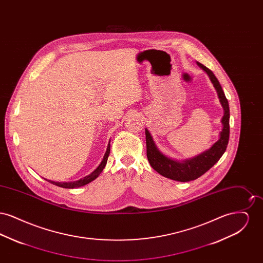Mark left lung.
I'll return each instance as SVG.
<instances>
[{"label": "left lung", "mask_w": 263, "mask_h": 263, "mask_svg": "<svg viewBox=\"0 0 263 263\" xmlns=\"http://www.w3.org/2000/svg\"><path fill=\"white\" fill-rule=\"evenodd\" d=\"M201 69L208 75L211 83L218 93V98L221 105L224 109V115L222 117L223 129L220 132L219 140L213 144L212 147L208 150L204 151L198 156L190 158L183 161L174 160L158 149L155 141L152 137L149 130L146 128V144H147V158L151 166L160 175L166 178L186 182L194 180L199 176L204 175L209 171L215 163H217L223 154L225 153L230 136V107L229 102L226 99L225 93L218 81V79L213 74L212 71L201 63L196 62Z\"/></svg>", "instance_id": "1"}]
</instances>
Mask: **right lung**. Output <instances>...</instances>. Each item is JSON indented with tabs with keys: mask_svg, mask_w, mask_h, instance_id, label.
<instances>
[{
	"mask_svg": "<svg viewBox=\"0 0 263 263\" xmlns=\"http://www.w3.org/2000/svg\"><path fill=\"white\" fill-rule=\"evenodd\" d=\"M109 152H110V141H109V143H108V145H107V149H106V152H105V154H104V156H103V159H102L101 163H100V165H99L91 174H89V175L85 176V177H83V178H81V179H79V180L72 181V182H71V181H70V182H58V181H53V180H49V179H46V178H44V179L47 180V181H49L50 183L54 184V185L59 186V187L77 188L84 186V185L89 183L90 181L95 180V179L101 174V172L103 171V168L105 167L106 163H107V158H108V156H109Z\"/></svg>",
	"mask_w": 263,
	"mask_h": 263,
	"instance_id": "right-lung-1",
	"label": "right lung"
}]
</instances>
